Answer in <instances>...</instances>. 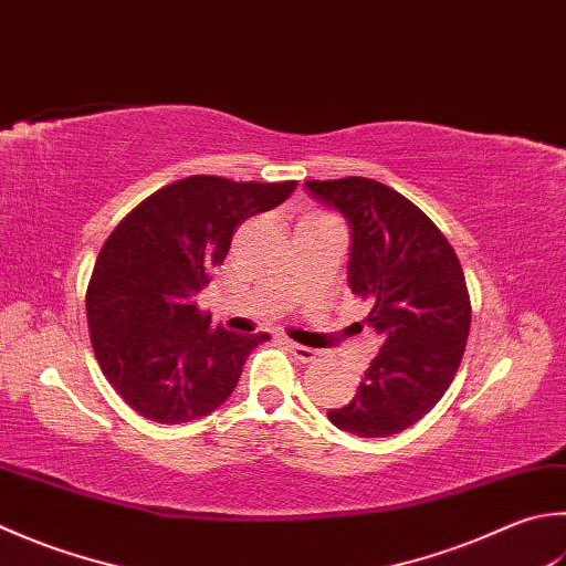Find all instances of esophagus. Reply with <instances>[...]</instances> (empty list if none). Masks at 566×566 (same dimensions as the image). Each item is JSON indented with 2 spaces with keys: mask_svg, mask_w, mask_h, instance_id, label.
<instances>
[{
  "mask_svg": "<svg viewBox=\"0 0 566 566\" xmlns=\"http://www.w3.org/2000/svg\"><path fill=\"white\" fill-rule=\"evenodd\" d=\"M286 348H290L292 356H294L296 360H302V363H312V360H316V356H318L316 350L306 348V346H298V343H294V340H286Z\"/></svg>",
  "mask_w": 566,
  "mask_h": 566,
  "instance_id": "esophagus-1",
  "label": "esophagus"
}]
</instances>
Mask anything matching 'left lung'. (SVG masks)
Returning a JSON list of instances; mask_svg holds the SVG:
<instances>
[{"mask_svg":"<svg viewBox=\"0 0 566 566\" xmlns=\"http://www.w3.org/2000/svg\"><path fill=\"white\" fill-rule=\"evenodd\" d=\"M306 191L350 226V292L370 304L365 324L382 348L346 407L328 419L348 434H400L434 407L457 375L471 298L449 240L412 201L380 181L346 176Z\"/></svg>","mask_w":566,"mask_h":566,"instance_id":"left-lung-1","label":"left lung"}]
</instances>
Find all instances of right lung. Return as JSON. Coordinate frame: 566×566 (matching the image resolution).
<instances>
[{
    "label": "right lung",
    "instance_id": "add662e5",
    "mask_svg": "<svg viewBox=\"0 0 566 566\" xmlns=\"http://www.w3.org/2000/svg\"><path fill=\"white\" fill-rule=\"evenodd\" d=\"M296 181L188 176L127 213L99 250L85 294L99 370L137 415L184 424L223 405L268 334L210 324L196 294L238 226L292 196Z\"/></svg>",
    "mask_w": 566,
    "mask_h": 566
}]
</instances>
